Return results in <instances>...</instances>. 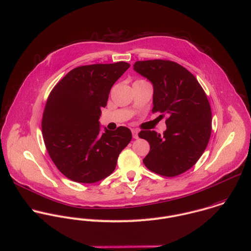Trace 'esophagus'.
<instances>
[{
    "instance_id": "esophagus-1",
    "label": "esophagus",
    "mask_w": 251,
    "mask_h": 251,
    "mask_svg": "<svg viewBox=\"0 0 251 251\" xmlns=\"http://www.w3.org/2000/svg\"><path fill=\"white\" fill-rule=\"evenodd\" d=\"M131 132H132V137H133L134 139H137V138H138V130L132 129Z\"/></svg>"
}]
</instances>
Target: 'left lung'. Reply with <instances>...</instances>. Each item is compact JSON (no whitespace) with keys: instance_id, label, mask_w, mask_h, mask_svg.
I'll return each instance as SVG.
<instances>
[{"instance_id":"left-lung-1","label":"left lung","mask_w":251,"mask_h":251,"mask_svg":"<svg viewBox=\"0 0 251 251\" xmlns=\"http://www.w3.org/2000/svg\"><path fill=\"white\" fill-rule=\"evenodd\" d=\"M133 70L153 85V112L168 115L164 135L138 133L150 144L143 163L150 171L175 176L189 170L205 151L211 135L212 113L207 96L194 75L165 60L139 61Z\"/></svg>"}]
</instances>
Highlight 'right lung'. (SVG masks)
I'll return each mask as SVG.
<instances>
[{
  "label": "right lung",
  "instance_id": "obj_1",
  "mask_svg": "<svg viewBox=\"0 0 251 251\" xmlns=\"http://www.w3.org/2000/svg\"><path fill=\"white\" fill-rule=\"evenodd\" d=\"M129 64H97L71 71L51 91L42 119L47 151L68 178L93 183L110 176L122 150L130 142L126 126L101 132V108L114 83Z\"/></svg>",
  "mask_w": 251,
  "mask_h": 251
}]
</instances>
